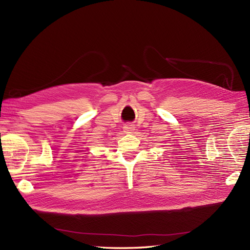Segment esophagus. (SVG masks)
Returning a JSON list of instances; mask_svg holds the SVG:
<instances>
[{
	"label": "esophagus",
	"instance_id": "obj_1",
	"mask_svg": "<svg viewBox=\"0 0 250 250\" xmlns=\"http://www.w3.org/2000/svg\"><path fill=\"white\" fill-rule=\"evenodd\" d=\"M134 125L133 124H126L125 126H124V130H125V132H131V131H133L134 130Z\"/></svg>",
	"mask_w": 250,
	"mask_h": 250
}]
</instances>
